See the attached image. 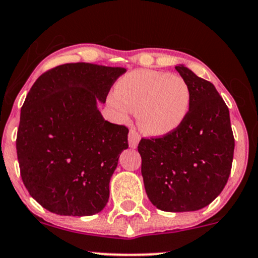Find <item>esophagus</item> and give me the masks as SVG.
<instances>
[{
  "label": "esophagus",
  "instance_id": "34e87169",
  "mask_svg": "<svg viewBox=\"0 0 258 258\" xmlns=\"http://www.w3.org/2000/svg\"><path fill=\"white\" fill-rule=\"evenodd\" d=\"M140 142V136L137 133L135 130H131L128 133V144L132 149H136Z\"/></svg>",
  "mask_w": 258,
  "mask_h": 258
}]
</instances>
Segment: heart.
I'll list each match as a JSON object with an SVG mask.
<instances>
[{
	"label": "heart",
	"instance_id": "b5f03b06",
	"mask_svg": "<svg viewBox=\"0 0 258 258\" xmlns=\"http://www.w3.org/2000/svg\"><path fill=\"white\" fill-rule=\"evenodd\" d=\"M191 93L178 75L152 70H136L119 81L110 105L121 118L137 112L143 133L168 136L180 127L190 109Z\"/></svg>",
	"mask_w": 258,
	"mask_h": 258
}]
</instances>
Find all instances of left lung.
<instances>
[{
	"label": "left lung",
	"instance_id": "8db88e82",
	"mask_svg": "<svg viewBox=\"0 0 258 258\" xmlns=\"http://www.w3.org/2000/svg\"><path fill=\"white\" fill-rule=\"evenodd\" d=\"M191 93L190 109L176 131L140 140L142 175L149 200L164 212L206 207L229 180L234 138L230 112L211 82L176 65Z\"/></svg>",
	"mask_w": 258,
	"mask_h": 258
}]
</instances>
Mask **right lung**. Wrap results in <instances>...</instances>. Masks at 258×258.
<instances>
[{
  "label": "right lung",
  "mask_w": 258,
  "mask_h": 258,
  "mask_svg": "<svg viewBox=\"0 0 258 258\" xmlns=\"http://www.w3.org/2000/svg\"><path fill=\"white\" fill-rule=\"evenodd\" d=\"M125 68L70 63L35 81L21 108L16 153L25 187L59 216H93L105 208L128 128L103 119L105 103Z\"/></svg>",
  "instance_id": "1"
}]
</instances>
